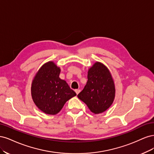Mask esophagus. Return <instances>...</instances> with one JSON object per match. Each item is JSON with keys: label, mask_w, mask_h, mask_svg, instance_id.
<instances>
[{"label": "esophagus", "mask_w": 154, "mask_h": 154, "mask_svg": "<svg viewBox=\"0 0 154 154\" xmlns=\"http://www.w3.org/2000/svg\"><path fill=\"white\" fill-rule=\"evenodd\" d=\"M75 91V92L76 93V94H78L79 92H80V89H75V91Z\"/></svg>", "instance_id": "34e87169"}]
</instances>
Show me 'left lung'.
Returning a JSON list of instances; mask_svg holds the SVG:
<instances>
[{
    "instance_id": "1",
    "label": "left lung",
    "mask_w": 154,
    "mask_h": 154,
    "mask_svg": "<svg viewBox=\"0 0 154 154\" xmlns=\"http://www.w3.org/2000/svg\"><path fill=\"white\" fill-rule=\"evenodd\" d=\"M87 82L78 97L87 105L92 112L100 114L108 109L115 96L114 83L104 65L96 62L87 74Z\"/></svg>"
}]
</instances>
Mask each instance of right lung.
Masks as SVG:
<instances>
[{"label":"right lung","mask_w":154,"mask_h":154,"mask_svg":"<svg viewBox=\"0 0 154 154\" xmlns=\"http://www.w3.org/2000/svg\"><path fill=\"white\" fill-rule=\"evenodd\" d=\"M60 73V68L49 62L40 69L32 81V100L45 114H57L67 101L76 95L66 82L59 78Z\"/></svg>","instance_id":"right-lung-1"}]
</instances>
